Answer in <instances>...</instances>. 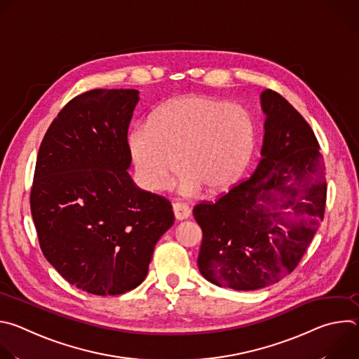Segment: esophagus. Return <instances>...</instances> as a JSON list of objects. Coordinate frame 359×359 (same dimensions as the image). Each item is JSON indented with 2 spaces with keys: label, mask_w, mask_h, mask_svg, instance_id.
Segmentation results:
<instances>
[{
  "label": "esophagus",
  "mask_w": 359,
  "mask_h": 359,
  "mask_svg": "<svg viewBox=\"0 0 359 359\" xmlns=\"http://www.w3.org/2000/svg\"><path fill=\"white\" fill-rule=\"evenodd\" d=\"M173 213L176 220H184L190 216V209L184 203H175L173 204Z\"/></svg>",
  "instance_id": "34e87169"
}]
</instances>
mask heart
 Instances as JSON below:
<instances>
[{
    "mask_svg": "<svg viewBox=\"0 0 359 359\" xmlns=\"http://www.w3.org/2000/svg\"><path fill=\"white\" fill-rule=\"evenodd\" d=\"M254 136L245 108L208 95H184L162 105L150 123L135 125L128 142L147 189H168L179 165V189L191 194L198 187L208 193L229 187L251 156Z\"/></svg>",
    "mask_w": 359,
    "mask_h": 359,
    "instance_id": "obj_1",
    "label": "heart"
}]
</instances>
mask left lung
Returning <instances> with one entry per match:
<instances>
[{"label": "left lung", "instance_id": "obj_1", "mask_svg": "<svg viewBox=\"0 0 359 359\" xmlns=\"http://www.w3.org/2000/svg\"><path fill=\"white\" fill-rule=\"evenodd\" d=\"M262 107L267 118L257 169L193 209L203 231L200 273L213 284L243 291L264 288L294 271L327 201L325 166L309 122L271 89L263 90Z\"/></svg>", "mask_w": 359, "mask_h": 359}]
</instances>
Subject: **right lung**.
<instances>
[{"label":"right lung","instance_id":"1","mask_svg":"<svg viewBox=\"0 0 359 359\" xmlns=\"http://www.w3.org/2000/svg\"><path fill=\"white\" fill-rule=\"evenodd\" d=\"M135 89H92L49 125L36 158L31 213L45 259L72 285L119 295L147 276L172 227L170 201L130 179Z\"/></svg>","mask_w":359,"mask_h":359}]
</instances>
